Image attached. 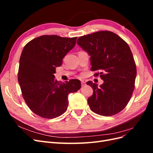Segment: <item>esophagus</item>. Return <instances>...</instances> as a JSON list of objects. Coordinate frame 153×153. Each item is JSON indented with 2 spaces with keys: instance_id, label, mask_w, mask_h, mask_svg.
<instances>
[{
  "instance_id": "esophagus-1",
  "label": "esophagus",
  "mask_w": 153,
  "mask_h": 153,
  "mask_svg": "<svg viewBox=\"0 0 153 153\" xmlns=\"http://www.w3.org/2000/svg\"><path fill=\"white\" fill-rule=\"evenodd\" d=\"M81 84H82V87H84V86H85V85H86V83H85V81L82 80V81H81Z\"/></svg>"
}]
</instances>
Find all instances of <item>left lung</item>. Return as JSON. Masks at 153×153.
Here are the masks:
<instances>
[{
    "mask_svg": "<svg viewBox=\"0 0 153 153\" xmlns=\"http://www.w3.org/2000/svg\"><path fill=\"white\" fill-rule=\"evenodd\" d=\"M76 43L91 56V71L104 82L98 86L88 81L93 89L87 100L94 113L111 116L123 110L128 103L135 88L136 64L128 45L116 34L100 31L78 38Z\"/></svg>",
    "mask_w": 153,
    "mask_h": 153,
    "instance_id": "8db88e82",
    "label": "left lung"
}]
</instances>
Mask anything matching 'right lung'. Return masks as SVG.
I'll list each match as a JSON object with an SVG mask.
<instances>
[{"mask_svg": "<svg viewBox=\"0 0 153 153\" xmlns=\"http://www.w3.org/2000/svg\"><path fill=\"white\" fill-rule=\"evenodd\" d=\"M76 39L41 36L29 41L22 50L18 80L27 105L41 117L61 115L67 110L69 94L81 88L79 80L59 82L53 75L64 56L75 46Z\"/></svg>", "mask_w": 153, "mask_h": 153, "instance_id": "right-lung-1", "label": "right lung"}]
</instances>
